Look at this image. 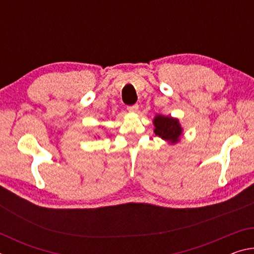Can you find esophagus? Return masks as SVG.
I'll return each mask as SVG.
<instances>
[{"mask_svg": "<svg viewBox=\"0 0 254 254\" xmlns=\"http://www.w3.org/2000/svg\"><path fill=\"white\" fill-rule=\"evenodd\" d=\"M137 110H139V105L127 106V111H128V112H131V113H136Z\"/></svg>", "mask_w": 254, "mask_h": 254, "instance_id": "34e87169", "label": "esophagus"}]
</instances>
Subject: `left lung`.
I'll return each mask as SVG.
<instances>
[{
    "label": "left lung",
    "instance_id": "1",
    "mask_svg": "<svg viewBox=\"0 0 254 254\" xmlns=\"http://www.w3.org/2000/svg\"><path fill=\"white\" fill-rule=\"evenodd\" d=\"M152 123L154 127L153 132L156 133V135L161 137L169 144L178 143L182 139L184 128L177 118H173L170 115L156 114Z\"/></svg>",
    "mask_w": 254,
    "mask_h": 254
}]
</instances>
